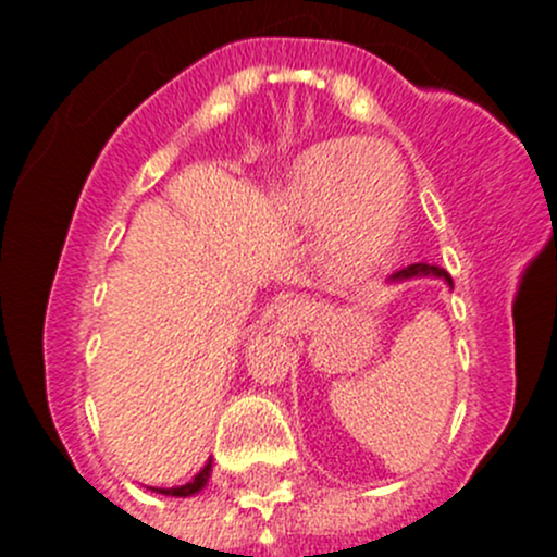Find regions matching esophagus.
Listing matches in <instances>:
<instances>
[{
	"label": "esophagus",
	"mask_w": 557,
	"mask_h": 557,
	"mask_svg": "<svg viewBox=\"0 0 557 557\" xmlns=\"http://www.w3.org/2000/svg\"><path fill=\"white\" fill-rule=\"evenodd\" d=\"M307 310H310V307H307L301 299H285L283 305H280V314H283V320L305 318Z\"/></svg>",
	"instance_id": "obj_1"
}]
</instances>
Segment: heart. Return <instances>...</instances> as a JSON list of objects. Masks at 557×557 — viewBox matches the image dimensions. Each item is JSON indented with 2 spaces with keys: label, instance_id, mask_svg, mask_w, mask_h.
<instances>
[{
  "label": "heart",
  "instance_id": "heart-1",
  "mask_svg": "<svg viewBox=\"0 0 557 557\" xmlns=\"http://www.w3.org/2000/svg\"><path fill=\"white\" fill-rule=\"evenodd\" d=\"M407 174L374 143L339 139L307 150L285 177V210L325 232L329 263L339 277H369L396 252L407 221Z\"/></svg>",
  "mask_w": 557,
  "mask_h": 557
}]
</instances>
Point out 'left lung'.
<instances>
[{
    "label": "left lung",
    "instance_id": "left-lung-1",
    "mask_svg": "<svg viewBox=\"0 0 557 557\" xmlns=\"http://www.w3.org/2000/svg\"><path fill=\"white\" fill-rule=\"evenodd\" d=\"M420 277H436V280H445L447 285L453 288V277L445 272L442 267H434V263H412V267L401 269V272L391 274V280L387 283H407V280H420Z\"/></svg>",
    "mask_w": 557,
    "mask_h": 557
}]
</instances>
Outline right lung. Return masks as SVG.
<instances>
[{
  "instance_id": "add662e5",
  "label": "right lung",
  "mask_w": 557,
  "mask_h": 557,
  "mask_svg": "<svg viewBox=\"0 0 557 557\" xmlns=\"http://www.w3.org/2000/svg\"><path fill=\"white\" fill-rule=\"evenodd\" d=\"M210 471H212V460H207L205 469L199 471V474L194 476L190 482H185V485H177V487H153L156 493H164V496H177V498H188V496H196L199 491H205V485L210 482Z\"/></svg>"
}]
</instances>
